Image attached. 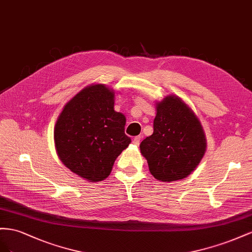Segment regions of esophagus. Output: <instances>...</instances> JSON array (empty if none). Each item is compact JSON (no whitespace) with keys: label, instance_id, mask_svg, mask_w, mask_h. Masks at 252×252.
Wrapping results in <instances>:
<instances>
[{"label":"esophagus","instance_id":"obj_1","mask_svg":"<svg viewBox=\"0 0 252 252\" xmlns=\"http://www.w3.org/2000/svg\"><path fill=\"white\" fill-rule=\"evenodd\" d=\"M140 140H141V137H140V136H136V137H134V138H133V143H134L135 146H139Z\"/></svg>","mask_w":252,"mask_h":252}]
</instances>
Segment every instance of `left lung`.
Masks as SVG:
<instances>
[{
  "label": "left lung",
  "mask_w": 252,
  "mask_h": 252,
  "mask_svg": "<svg viewBox=\"0 0 252 252\" xmlns=\"http://www.w3.org/2000/svg\"><path fill=\"white\" fill-rule=\"evenodd\" d=\"M153 134L140 143L149 170L160 182L186 178L196 169L206 152L202 124L191 107L176 95L155 102Z\"/></svg>",
  "instance_id": "obj_1"
}]
</instances>
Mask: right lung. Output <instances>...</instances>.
Here are the masks:
<instances>
[{
    "mask_svg": "<svg viewBox=\"0 0 252 252\" xmlns=\"http://www.w3.org/2000/svg\"><path fill=\"white\" fill-rule=\"evenodd\" d=\"M115 92L102 83L85 86L64 105L54 128L56 152L73 173L91 183L111 174L131 143L126 116L114 110Z\"/></svg>",
    "mask_w": 252,
    "mask_h": 252,
    "instance_id": "obj_1",
    "label": "right lung"
}]
</instances>
